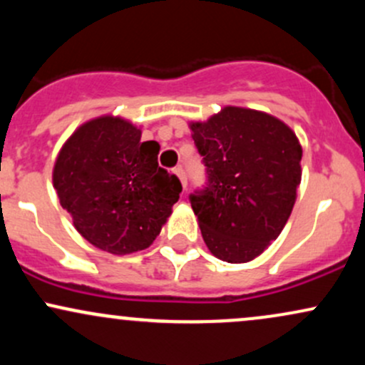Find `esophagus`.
Returning a JSON list of instances; mask_svg holds the SVG:
<instances>
[{"mask_svg": "<svg viewBox=\"0 0 365 365\" xmlns=\"http://www.w3.org/2000/svg\"><path fill=\"white\" fill-rule=\"evenodd\" d=\"M173 171H175V175H177V177L180 178V182H182L183 190H187V177H185V171H183L182 166H177V168H175Z\"/></svg>", "mask_w": 365, "mask_h": 365, "instance_id": "esophagus-1", "label": "esophagus"}]
</instances>
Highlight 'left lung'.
Instances as JSON below:
<instances>
[{"label": "left lung", "instance_id": "obj_1", "mask_svg": "<svg viewBox=\"0 0 365 365\" xmlns=\"http://www.w3.org/2000/svg\"><path fill=\"white\" fill-rule=\"evenodd\" d=\"M209 185L190 197L209 252L254 261L287 225L302 180V145L284 121L259 110L225 106L190 121Z\"/></svg>", "mask_w": 365, "mask_h": 365}]
</instances>
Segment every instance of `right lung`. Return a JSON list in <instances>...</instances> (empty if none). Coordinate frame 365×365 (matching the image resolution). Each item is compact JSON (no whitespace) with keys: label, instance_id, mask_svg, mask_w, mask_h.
Segmentation results:
<instances>
[{"label":"right lung","instance_id":"obj_1","mask_svg":"<svg viewBox=\"0 0 365 365\" xmlns=\"http://www.w3.org/2000/svg\"><path fill=\"white\" fill-rule=\"evenodd\" d=\"M115 115L92 118L58 153L53 187L73 226L96 249L113 255L144 250L171 216L182 183L159 168V144Z\"/></svg>","mask_w":365,"mask_h":365}]
</instances>
